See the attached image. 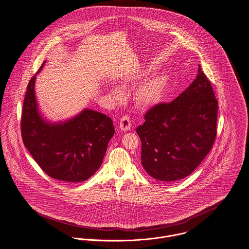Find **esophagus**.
<instances>
[{
	"label": "esophagus",
	"instance_id": "34e87169",
	"mask_svg": "<svg viewBox=\"0 0 249 249\" xmlns=\"http://www.w3.org/2000/svg\"><path fill=\"white\" fill-rule=\"evenodd\" d=\"M131 127V121H130V117L127 115H124L122 117V119L120 120V124H119V128L123 131H128Z\"/></svg>",
	"mask_w": 249,
	"mask_h": 249
}]
</instances>
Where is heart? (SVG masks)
<instances>
[{
    "label": "heart",
    "mask_w": 249,
    "mask_h": 249,
    "mask_svg": "<svg viewBox=\"0 0 249 249\" xmlns=\"http://www.w3.org/2000/svg\"><path fill=\"white\" fill-rule=\"evenodd\" d=\"M152 70L150 68H142L137 70L129 78L128 81L131 83H140L150 76ZM166 85V78L163 74L155 75L147 79L144 83L141 85L135 94L136 103L141 107H150L155 106L161 98ZM122 92L120 88L114 89L115 94H120Z\"/></svg>",
    "instance_id": "heart-1"
}]
</instances>
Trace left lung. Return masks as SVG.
Returning a JSON list of instances; mask_svg holds the SVG:
<instances>
[{
    "label": "left lung",
    "instance_id": "left-lung-1",
    "mask_svg": "<svg viewBox=\"0 0 249 249\" xmlns=\"http://www.w3.org/2000/svg\"><path fill=\"white\" fill-rule=\"evenodd\" d=\"M218 101L199 66L192 84L171 103L144 115L137 127L142 142V165L155 180L179 181L203 161L217 134Z\"/></svg>",
    "mask_w": 249,
    "mask_h": 249
}]
</instances>
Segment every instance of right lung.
Returning a JSON list of instances; mask_svg holds the SVG:
<instances>
[{
	"label": "right lung",
	"mask_w": 249,
	"mask_h": 249,
	"mask_svg": "<svg viewBox=\"0 0 249 249\" xmlns=\"http://www.w3.org/2000/svg\"><path fill=\"white\" fill-rule=\"evenodd\" d=\"M36 75L29 81L23 100L21 121L23 144L51 178L67 182L86 181L103 162L107 144L115 133L112 120L105 114L86 108L68 121H46L38 107Z\"/></svg>",
	"instance_id": "add662e5"
}]
</instances>
